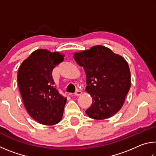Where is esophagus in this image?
<instances>
[{
    "label": "esophagus",
    "instance_id": "34e87169",
    "mask_svg": "<svg viewBox=\"0 0 156 156\" xmlns=\"http://www.w3.org/2000/svg\"><path fill=\"white\" fill-rule=\"evenodd\" d=\"M81 94H82V91H80V90H77V91H76L75 92V93H74V95H75V96H80Z\"/></svg>",
    "mask_w": 156,
    "mask_h": 156
}]
</instances>
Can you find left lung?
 Listing matches in <instances>:
<instances>
[{"mask_svg": "<svg viewBox=\"0 0 156 156\" xmlns=\"http://www.w3.org/2000/svg\"><path fill=\"white\" fill-rule=\"evenodd\" d=\"M74 60L86 73V91L92 104L86 113L89 118L103 120L122 108L131 87L127 62L122 56L102 45L75 53Z\"/></svg>", "mask_w": 156, "mask_h": 156, "instance_id": "1", "label": "left lung"}]
</instances>
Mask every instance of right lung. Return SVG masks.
Masks as SVG:
<instances>
[{
	"label": "right lung",
	"mask_w": 156,
	"mask_h": 156,
	"mask_svg": "<svg viewBox=\"0 0 156 156\" xmlns=\"http://www.w3.org/2000/svg\"><path fill=\"white\" fill-rule=\"evenodd\" d=\"M64 60V55L37 49L23 62L18 71V88L29 114L44 125L62 119L67 99L54 86L52 71Z\"/></svg>",
	"instance_id": "add662e5"
}]
</instances>
